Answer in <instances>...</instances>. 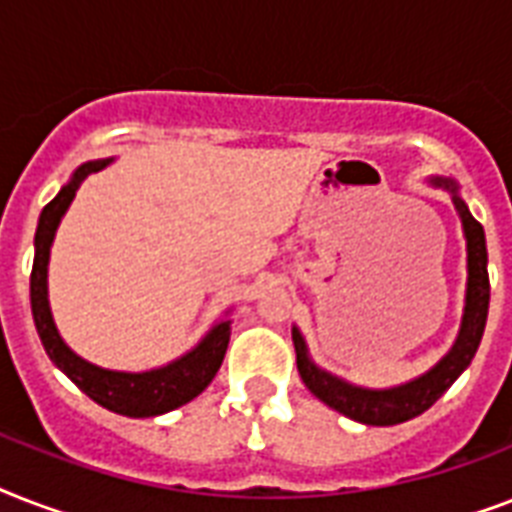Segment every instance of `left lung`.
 Listing matches in <instances>:
<instances>
[{
	"label": "left lung",
	"instance_id": "obj_1",
	"mask_svg": "<svg viewBox=\"0 0 512 512\" xmlns=\"http://www.w3.org/2000/svg\"><path fill=\"white\" fill-rule=\"evenodd\" d=\"M430 183L438 188H446L452 193L454 209L462 220V231L468 241V289H465V311H462L460 335L454 340L452 350L438 361L433 369H428L420 377L396 385V388L372 390L345 382L335 374L324 372L308 356L300 329H292V342L297 353V372L303 377L313 396L332 406L335 412L345 414L350 420L364 422V425H398L422 414L425 409L436 404L446 390L452 388V382L460 377L476 356L481 337H484L486 313H489V271H486V236L484 228L476 217L470 215L468 204L462 201L457 183L446 177H430Z\"/></svg>",
	"mask_w": 512,
	"mask_h": 512
}]
</instances>
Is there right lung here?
<instances>
[{"label": "right lung", "instance_id": "1", "mask_svg": "<svg viewBox=\"0 0 512 512\" xmlns=\"http://www.w3.org/2000/svg\"><path fill=\"white\" fill-rule=\"evenodd\" d=\"M114 159H98V162L82 164L71 175L55 199L42 209L39 225L34 236V268H31V313H34L36 332L42 340L47 356L76 388L87 393L95 404L106 406L108 412L124 414V417H156V414L172 412L177 406L188 404L207 388L212 377L223 364L225 348L231 340V321H217L207 335L201 337L196 348L185 356L175 358L167 366L148 369V372H114L103 369L82 356H76L60 337L55 321H52L50 300H47V263H50V247L58 231L60 220L66 215L68 204L74 201L79 185L92 172H100Z\"/></svg>", "mask_w": 512, "mask_h": 512}]
</instances>
